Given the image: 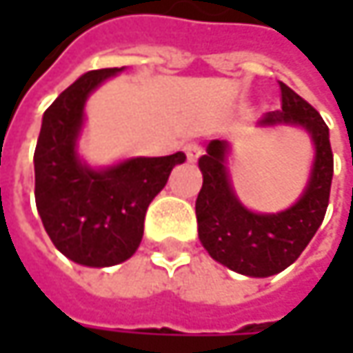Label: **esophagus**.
Here are the masks:
<instances>
[{"mask_svg": "<svg viewBox=\"0 0 353 353\" xmlns=\"http://www.w3.org/2000/svg\"><path fill=\"white\" fill-rule=\"evenodd\" d=\"M184 153H186L190 163H196L198 157L202 155V147H200L198 143H186V145H184Z\"/></svg>", "mask_w": 353, "mask_h": 353, "instance_id": "1", "label": "esophagus"}]
</instances>
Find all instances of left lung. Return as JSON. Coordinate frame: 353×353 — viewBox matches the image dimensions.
I'll return each mask as SVG.
<instances>
[{"mask_svg":"<svg viewBox=\"0 0 353 353\" xmlns=\"http://www.w3.org/2000/svg\"><path fill=\"white\" fill-rule=\"evenodd\" d=\"M281 110L259 119V128L294 125L314 145V161L303 194L287 210L259 214L245 208L230 181V143L214 139L198 159L202 188L196 198L198 237L212 259L248 277H271L294 263L324 220L330 198L334 157L328 125L296 92L281 82Z\"/></svg>","mask_w":353,"mask_h":353,"instance_id":"obj_1","label":"left lung"}]
</instances>
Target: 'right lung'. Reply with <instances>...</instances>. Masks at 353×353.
<instances>
[{
  "instance_id": "1",
  "label": "right lung",
  "mask_w": 353,
  "mask_h": 353,
  "mask_svg": "<svg viewBox=\"0 0 353 353\" xmlns=\"http://www.w3.org/2000/svg\"><path fill=\"white\" fill-rule=\"evenodd\" d=\"M123 68L90 70L64 90L45 112L34 149V202L43 225L62 255L86 267H112L137 251L151 200L186 161L179 151L92 169L80 159L86 100Z\"/></svg>"
}]
</instances>
